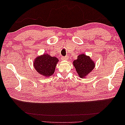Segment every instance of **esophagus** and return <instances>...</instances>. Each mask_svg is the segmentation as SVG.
Segmentation results:
<instances>
[{
	"mask_svg": "<svg viewBox=\"0 0 125 125\" xmlns=\"http://www.w3.org/2000/svg\"><path fill=\"white\" fill-rule=\"evenodd\" d=\"M68 56H62V60H67L68 59Z\"/></svg>",
	"mask_w": 125,
	"mask_h": 125,
	"instance_id": "obj_1",
	"label": "esophagus"
}]
</instances>
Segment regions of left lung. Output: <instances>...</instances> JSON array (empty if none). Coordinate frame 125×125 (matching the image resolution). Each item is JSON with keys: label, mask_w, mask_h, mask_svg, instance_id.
I'll return each instance as SVG.
<instances>
[{"label": "left lung", "mask_w": 125, "mask_h": 125, "mask_svg": "<svg viewBox=\"0 0 125 125\" xmlns=\"http://www.w3.org/2000/svg\"><path fill=\"white\" fill-rule=\"evenodd\" d=\"M75 70L79 77L81 78H85L86 75L91 71L95 66L93 60L84 54H81L73 62Z\"/></svg>", "instance_id": "left-lung-1"}]
</instances>
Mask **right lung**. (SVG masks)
Here are the masks:
<instances>
[{"label":"right lung","mask_w":125,"mask_h":125,"mask_svg":"<svg viewBox=\"0 0 125 125\" xmlns=\"http://www.w3.org/2000/svg\"><path fill=\"white\" fill-rule=\"evenodd\" d=\"M58 59L55 57L44 54L37 57L34 61V67L40 74L44 77H50L54 73Z\"/></svg>","instance_id":"add662e5"}]
</instances>
